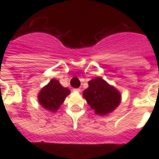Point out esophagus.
<instances>
[{
	"label": "esophagus",
	"instance_id": "1",
	"mask_svg": "<svg viewBox=\"0 0 159 159\" xmlns=\"http://www.w3.org/2000/svg\"><path fill=\"white\" fill-rule=\"evenodd\" d=\"M73 92H80V88H74V89H73Z\"/></svg>",
	"mask_w": 159,
	"mask_h": 159
}]
</instances>
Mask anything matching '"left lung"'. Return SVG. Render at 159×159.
Listing matches in <instances>:
<instances>
[{
    "label": "left lung",
    "mask_w": 159,
    "mask_h": 159,
    "mask_svg": "<svg viewBox=\"0 0 159 159\" xmlns=\"http://www.w3.org/2000/svg\"><path fill=\"white\" fill-rule=\"evenodd\" d=\"M88 85L89 87L84 90L83 95L95 114L106 116L119 105L121 94L104 80L96 77L90 80Z\"/></svg>",
    "instance_id": "left-lung-1"
}]
</instances>
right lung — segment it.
Returning a JSON list of instances; mask_svg holds the SVG:
<instances>
[{
  "label": "right lung",
  "instance_id": "1",
  "mask_svg": "<svg viewBox=\"0 0 159 159\" xmlns=\"http://www.w3.org/2000/svg\"><path fill=\"white\" fill-rule=\"evenodd\" d=\"M69 94L68 88H64L58 80L52 79L40 90L38 100L40 104L48 111H57Z\"/></svg>",
  "mask_w": 159,
  "mask_h": 159
}]
</instances>
